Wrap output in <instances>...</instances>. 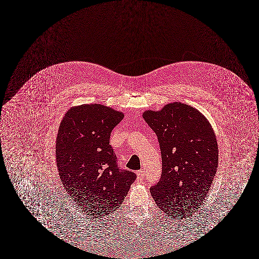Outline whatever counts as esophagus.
Here are the masks:
<instances>
[{"label": "esophagus", "mask_w": 259, "mask_h": 259, "mask_svg": "<svg viewBox=\"0 0 259 259\" xmlns=\"http://www.w3.org/2000/svg\"><path fill=\"white\" fill-rule=\"evenodd\" d=\"M137 178L139 181H143L144 180V171L143 170H139L138 172H137Z\"/></svg>", "instance_id": "obj_1"}]
</instances>
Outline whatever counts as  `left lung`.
I'll use <instances>...</instances> for the list:
<instances>
[{
  "mask_svg": "<svg viewBox=\"0 0 259 259\" xmlns=\"http://www.w3.org/2000/svg\"><path fill=\"white\" fill-rule=\"evenodd\" d=\"M143 117L160 143L162 173L150 188L157 205L179 219L188 218L205 202L218 166V144L209 121L199 110L172 102Z\"/></svg>",
  "mask_w": 259,
  "mask_h": 259,
  "instance_id": "1",
  "label": "left lung"
}]
</instances>
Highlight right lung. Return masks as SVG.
Listing matches in <instances>:
<instances>
[{
	"label": "right lung",
	"mask_w": 259,
	"mask_h": 259,
	"mask_svg": "<svg viewBox=\"0 0 259 259\" xmlns=\"http://www.w3.org/2000/svg\"><path fill=\"white\" fill-rule=\"evenodd\" d=\"M123 113L101 104L69 109L59 125L56 165L71 200L93 217L116 211L136 180L134 172L120 169L110 143Z\"/></svg>",
	"instance_id": "right-lung-1"
}]
</instances>
